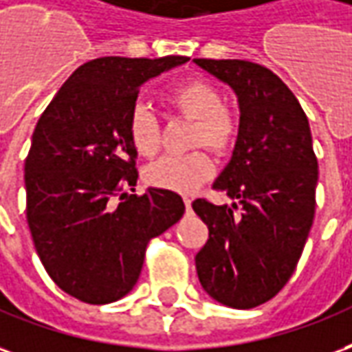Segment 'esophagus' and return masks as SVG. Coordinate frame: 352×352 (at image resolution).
<instances>
[{
  "label": "esophagus",
  "instance_id": "obj_1",
  "mask_svg": "<svg viewBox=\"0 0 352 352\" xmlns=\"http://www.w3.org/2000/svg\"><path fill=\"white\" fill-rule=\"evenodd\" d=\"M190 206H192V200L190 198H184V208H186V211H190Z\"/></svg>",
  "mask_w": 352,
  "mask_h": 352
}]
</instances>
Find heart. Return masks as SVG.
<instances>
[{
    "label": "heart",
    "instance_id": "b5f03b06",
    "mask_svg": "<svg viewBox=\"0 0 352 352\" xmlns=\"http://www.w3.org/2000/svg\"><path fill=\"white\" fill-rule=\"evenodd\" d=\"M168 100L181 116L192 120V146H208L217 154H227L234 146L238 120L223 107V93L206 80H190L169 91ZM127 137L137 154L154 156L160 148V124L151 108L137 104L127 120ZM215 173V162L206 151L183 156L168 154L144 169V181L164 190L190 192Z\"/></svg>",
    "mask_w": 352,
    "mask_h": 352
}]
</instances>
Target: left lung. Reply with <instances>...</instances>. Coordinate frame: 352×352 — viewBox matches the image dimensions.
Instances as JSON below:
<instances>
[{
	"mask_svg": "<svg viewBox=\"0 0 352 352\" xmlns=\"http://www.w3.org/2000/svg\"><path fill=\"white\" fill-rule=\"evenodd\" d=\"M194 65L227 83L240 107L232 158L213 183L239 204L192 201L210 230L196 270L215 301L253 309L286 286L313 227L318 162L311 127L296 95L269 68L238 58Z\"/></svg>",
	"mask_w": 352,
	"mask_h": 352,
	"instance_id": "1",
	"label": "left lung"
}]
</instances>
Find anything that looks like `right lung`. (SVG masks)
Segmentation results:
<instances>
[{
    "label": "right lung",
    "instance_id": "obj_1",
    "mask_svg": "<svg viewBox=\"0 0 352 352\" xmlns=\"http://www.w3.org/2000/svg\"><path fill=\"white\" fill-rule=\"evenodd\" d=\"M186 60H89L63 83L34 129L24 164L32 240L53 282L83 303L127 296L148 242L183 217L177 192L135 194L137 152L127 120L142 83Z\"/></svg>",
    "mask_w": 352,
    "mask_h": 352
}]
</instances>
